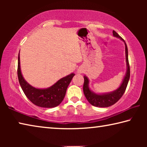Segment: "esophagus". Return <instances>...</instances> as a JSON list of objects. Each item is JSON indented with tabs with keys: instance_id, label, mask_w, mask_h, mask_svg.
<instances>
[{
	"instance_id": "esophagus-1",
	"label": "esophagus",
	"mask_w": 147,
	"mask_h": 147,
	"mask_svg": "<svg viewBox=\"0 0 147 147\" xmlns=\"http://www.w3.org/2000/svg\"><path fill=\"white\" fill-rule=\"evenodd\" d=\"M83 72H84V69L82 67H79L78 69H77L76 73L78 74H81Z\"/></svg>"
}]
</instances>
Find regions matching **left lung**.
<instances>
[{
  "instance_id": "8db88e82",
  "label": "left lung",
  "mask_w": 147,
  "mask_h": 147,
  "mask_svg": "<svg viewBox=\"0 0 147 147\" xmlns=\"http://www.w3.org/2000/svg\"><path fill=\"white\" fill-rule=\"evenodd\" d=\"M113 36L117 38L120 39L124 42L125 45V55H126V71L124 76V78L122 81L121 85L119 88L109 93H96L93 91L89 88V80L86 75L84 76V83L83 86L84 93L85 94L87 100L91 105L100 108H107L115 104L125 91L127 87L129 79H130V66L128 63V48L124 39L117 33L115 31H113Z\"/></svg>"
}]
</instances>
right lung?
I'll return each instance as SVG.
<instances>
[{"instance_id":"right-lung-1","label":"right lung","mask_w":147,"mask_h":147,"mask_svg":"<svg viewBox=\"0 0 147 147\" xmlns=\"http://www.w3.org/2000/svg\"><path fill=\"white\" fill-rule=\"evenodd\" d=\"M20 64L19 54L17 68L19 82L24 93L32 103L38 106L47 108H54L61 104L65 95L67 89L75 74L73 73L63 77L47 88H37L31 86L24 78Z\"/></svg>"}]
</instances>
